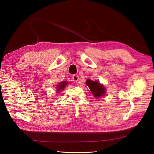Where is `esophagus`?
Returning a JSON list of instances; mask_svg holds the SVG:
<instances>
[{"mask_svg": "<svg viewBox=\"0 0 154 154\" xmlns=\"http://www.w3.org/2000/svg\"><path fill=\"white\" fill-rule=\"evenodd\" d=\"M72 79L74 82H77L79 81V76L77 75H73L72 76Z\"/></svg>", "mask_w": 154, "mask_h": 154, "instance_id": "esophagus-1", "label": "esophagus"}]
</instances>
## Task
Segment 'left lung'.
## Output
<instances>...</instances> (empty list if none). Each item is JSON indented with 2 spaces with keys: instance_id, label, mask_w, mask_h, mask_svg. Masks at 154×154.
I'll return each mask as SVG.
<instances>
[{
  "instance_id": "obj_1",
  "label": "left lung",
  "mask_w": 154,
  "mask_h": 154,
  "mask_svg": "<svg viewBox=\"0 0 154 154\" xmlns=\"http://www.w3.org/2000/svg\"><path fill=\"white\" fill-rule=\"evenodd\" d=\"M86 84L88 88H90V91L92 93L93 95L96 98H99L105 95L106 89L103 85L101 84L98 81H91L90 79H88L86 81Z\"/></svg>"
}]
</instances>
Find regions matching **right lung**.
Here are the masks:
<instances>
[{
	"mask_svg": "<svg viewBox=\"0 0 154 154\" xmlns=\"http://www.w3.org/2000/svg\"><path fill=\"white\" fill-rule=\"evenodd\" d=\"M68 84V82L66 81H63V82H59V84L56 86V90H57V93H59L61 91H63V89L65 88Z\"/></svg>",
	"mask_w": 154,
	"mask_h": 154,
	"instance_id": "obj_1",
	"label": "right lung"
}]
</instances>
